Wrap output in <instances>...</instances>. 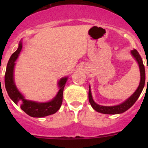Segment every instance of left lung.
<instances>
[{"label": "left lung", "instance_id": "1", "mask_svg": "<svg viewBox=\"0 0 148 148\" xmlns=\"http://www.w3.org/2000/svg\"><path fill=\"white\" fill-rule=\"evenodd\" d=\"M131 53L133 56L136 58L139 66V69H140V75H141V80L139 86L136 90V92L130 96L129 99H127L125 102H123L122 104H119L116 106H112V107H106V106H101L97 104L92 99V95H91V90L89 89V101H90V104L92 107L95 110H96L99 113H104V114H119V113H122L127 110L129 108H130L133 104H135V102L138 99L140 94L142 93V91L143 90L144 87H145V66L143 64V61H142V58H141L139 53L137 52L136 49H133L131 51ZM148 69V66H147ZM148 82V79H147Z\"/></svg>", "mask_w": 148, "mask_h": 148}]
</instances>
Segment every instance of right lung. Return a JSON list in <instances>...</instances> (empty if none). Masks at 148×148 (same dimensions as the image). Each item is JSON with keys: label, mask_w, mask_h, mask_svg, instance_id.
<instances>
[{"label": "right lung", "mask_w": 148, "mask_h": 148, "mask_svg": "<svg viewBox=\"0 0 148 148\" xmlns=\"http://www.w3.org/2000/svg\"><path fill=\"white\" fill-rule=\"evenodd\" d=\"M22 49V44L20 43L18 48L15 53L12 55L6 66V73H5V87L10 99L15 103L19 104L22 110H23L32 117H44L54 114L61 108L63 99V91L64 88L67 78H63L58 82L60 90L56 97L49 102L38 103L29 101L24 99L18 89L16 88L14 80H13V70L15 66V61L18 58V55Z\"/></svg>", "instance_id": "obj_1"}]
</instances>
